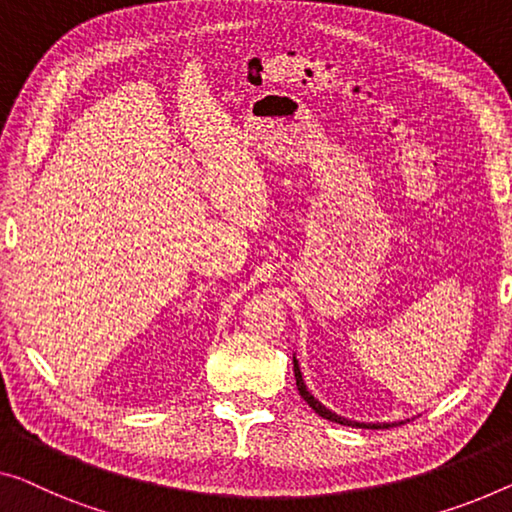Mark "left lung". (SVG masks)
<instances>
[{
  "label": "left lung",
  "mask_w": 512,
  "mask_h": 512,
  "mask_svg": "<svg viewBox=\"0 0 512 512\" xmlns=\"http://www.w3.org/2000/svg\"><path fill=\"white\" fill-rule=\"evenodd\" d=\"M294 377H296V386H299L301 398H303L305 402H308L312 409H315V414H319L322 418H326V421H333V423H340V425H352V427H391L388 423H386V425H365V423H354V421H349V418H342V416H338V414H333V411H329L326 407H322V402H317L315 398H312L308 388H305L303 379H301V370H299V365H296V358H294Z\"/></svg>",
  "instance_id": "1"
}]
</instances>
